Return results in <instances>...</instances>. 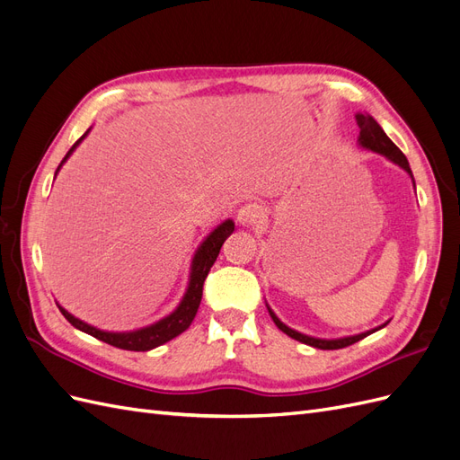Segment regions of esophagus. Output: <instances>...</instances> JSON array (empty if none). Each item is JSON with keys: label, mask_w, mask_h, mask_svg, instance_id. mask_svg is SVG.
<instances>
[{"label": "esophagus", "mask_w": 460, "mask_h": 460, "mask_svg": "<svg viewBox=\"0 0 460 460\" xmlns=\"http://www.w3.org/2000/svg\"><path fill=\"white\" fill-rule=\"evenodd\" d=\"M264 211L259 203H245L238 211V222L242 226H255L261 222Z\"/></svg>", "instance_id": "obj_1"}]
</instances>
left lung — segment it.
<instances>
[{
  "instance_id": "8db88e82",
  "label": "left lung",
  "mask_w": 460,
  "mask_h": 460,
  "mask_svg": "<svg viewBox=\"0 0 460 460\" xmlns=\"http://www.w3.org/2000/svg\"><path fill=\"white\" fill-rule=\"evenodd\" d=\"M357 124H358V128H360V136H358V142H360V146L367 147V149H370V151L382 153V155H385L389 161H394L395 164H399L401 169H405V171L412 176L407 157L402 155V151H401V149H399L392 140H389V137L385 136V132L382 130V127H380L378 122H376L370 115H357ZM269 313H270V316H272V320H274V324H276L278 328H280L284 333H288L289 338H294V340H297V341H301V343H307V345H311V347H318V349H341V347L353 345V343L360 341L363 338L370 336L372 332L384 328V326L389 323V320H387L385 324H382V326H378V328H374V330L365 332V333H357V336H349V338H340V340H318V338L305 336V333H299V332H296V330L288 328L286 324H282V323H280V320H278V316H276L270 309H269Z\"/></svg>"
}]
</instances>
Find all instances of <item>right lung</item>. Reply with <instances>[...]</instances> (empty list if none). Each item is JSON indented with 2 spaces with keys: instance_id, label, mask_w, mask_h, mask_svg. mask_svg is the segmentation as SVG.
<instances>
[{
  "instance_id": "right-lung-1",
  "label": "right lung",
  "mask_w": 460,
  "mask_h": 460,
  "mask_svg": "<svg viewBox=\"0 0 460 460\" xmlns=\"http://www.w3.org/2000/svg\"><path fill=\"white\" fill-rule=\"evenodd\" d=\"M84 136H82L80 140L71 149H68V153L65 155V159L61 161V164L66 161L68 155H71L73 149L82 140H84ZM232 232H234V222L226 220V222H222V225L217 230H213L211 234L207 235V240L198 249L196 257H193L191 274H190V286H188V291H186L182 303L178 305V309L172 314L159 320V323H155V324H151V326L142 328V330H136V332L113 333V332H102V330H97V328H93V326H90L86 323H82V320L75 318L73 314H68L63 307H59V311L63 313V316L75 328L90 333V336L97 338L100 341H105L109 345L119 347V349L149 351V349H153V347H159V345H163L166 341H171L172 338H176L178 333H182L184 330H188L190 324H191V320L196 318V313H198L199 303H201V296H203L205 278H207L208 270H211V267L215 264V261H217V257L220 253L222 243L226 242V238H228Z\"/></svg>"
}]
</instances>
